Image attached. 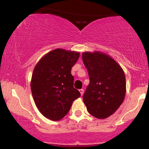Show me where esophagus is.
<instances>
[{"mask_svg":"<svg viewBox=\"0 0 149 149\" xmlns=\"http://www.w3.org/2000/svg\"><path fill=\"white\" fill-rule=\"evenodd\" d=\"M79 92H80L81 95H83V92H84V91H83V89H79Z\"/></svg>","mask_w":149,"mask_h":149,"instance_id":"1","label":"esophagus"}]
</instances>
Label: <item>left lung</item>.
I'll use <instances>...</instances> for the list:
<instances>
[{
	"instance_id": "8db88e82",
	"label": "left lung",
	"mask_w": 149,
	"mask_h": 149,
	"mask_svg": "<svg viewBox=\"0 0 149 149\" xmlns=\"http://www.w3.org/2000/svg\"><path fill=\"white\" fill-rule=\"evenodd\" d=\"M82 58L89 77L83 102L91 115L106 119L115 113L125 98L124 71L113 58L103 52H83Z\"/></svg>"
}]
</instances>
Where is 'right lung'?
<instances>
[{"instance_id": "right-lung-1", "label": "right lung", "mask_w": 149, "mask_h": 149, "mask_svg": "<svg viewBox=\"0 0 149 149\" xmlns=\"http://www.w3.org/2000/svg\"><path fill=\"white\" fill-rule=\"evenodd\" d=\"M80 53L56 49L40 58L32 72L30 87L35 104L44 117L60 121L81 93L73 87L71 68Z\"/></svg>"}]
</instances>
